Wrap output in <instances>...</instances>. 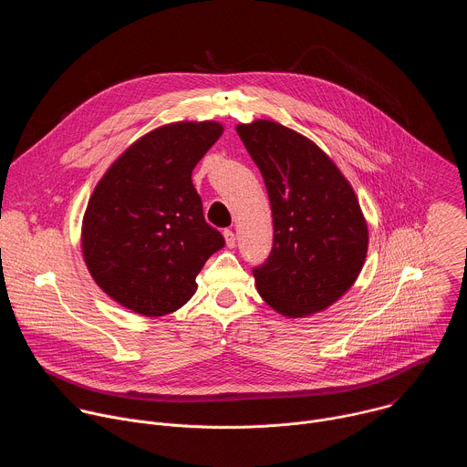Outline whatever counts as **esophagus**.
Masks as SVG:
<instances>
[{
	"mask_svg": "<svg viewBox=\"0 0 467 467\" xmlns=\"http://www.w3.org/2000/svg\"><path fill=\"white\" fill-rule=\"evenodd\" d=\"M223 238H225V244H227L229 249H233V247L236 245V236H234L233 231H225V233H223Z\"/></svg>",
	"mask_w": 467,
	"mask_h": 467,
	"instance_id": "34e87169",
	"label": "esophagus"
}]
</instances>
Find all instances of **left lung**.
<instances>
[{
    "label": "left lung",
    "mask_w": 467,
    "mask_h": 467,
    "mask_svg": "<svg viewBox=\"0 0 467 467\" xmlns=\"http://www.w3.org/2000/svg\"><path fill=\"white\" fill-rule=\"evenodd\" d=\"M268 190L274 249L253 270L260 297L286 317L335 305L358 279L369 244L358 197L321 148L272 119L236 125Z\"/></svg>",
    "instance_id": "obj_1"
}]
</instances>
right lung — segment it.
I'll list each match as a JSON object with an SVG mask.
<instances>
[{
    "instance_id": "1",
    "label": "right lung",
    "mask_w": 467,
    "mask_h": 467,
    "mask_svg": "<svg viewBox=\"0 0 467 467\" xmlns=\"http://www.w3.org/2000/svg\"><path fill=\"white\" fill-rule=\"evenodd\" d=\"M222 132L214 119L161 125L132 142L96 184L81 251L96 285L127 310L146 317L175 312L223 247L192 184V170Z\"/></svg>"
}]
</instances>
